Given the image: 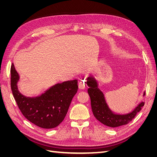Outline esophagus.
<instances>
[{
    "mask_svg": "<svg viewBox=\"0 0 157 157\" xmlns=\"http://www.w3.org/2000/svg\"><path fill=\"white\" fill-rule=\"evenodd\" d=\"M78 87H79V89L80 90H83L85 88V84H84V81H80L79 83H78Z\"/></svg>",
    "mask_w": 157,
    "mask_h": 157,
    "instance_id": "1",
    "label": "esophagus"
}]
</instances>
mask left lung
I'll list each match as a JSON object with an SVG mask.
<instances>
[{"instance_id": "obj_1", "label": "left lung", "mask_w": 157, "mask_h": 157, "mask_svg": "<svg viewBox=\"0 0 157 157\" xmlns=\"http://www.w3.org/2000/svg\"><path fill=\"white\" fill-rule=\"evenodd\" d=\"M86 82V84L89 87L88 92L91 99V106L94 115L98 121L107 126L116 128L128 124L144 105V103L140 101L129 113H118L114 112L108 105L103 92L99 88L97 78L90 76ZM145 95V92H144L143 96Z\"/></svg>"}]
</instances>
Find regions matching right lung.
<instances>
[{
  "instance_id": "obj_1",
  "label": "right lung",
  "mask_w": 157,
  "mask_h": 157,
  "mask_svg": "<svg viewBox=\"0 0 157 157\" xmlns=\"http://www.w3.org/2000/svg\"><path fill=\"white\" fill-rule=\"evenodd\" d=\"M11 88L19 109L28 121L45 129L58 126L63 121L71 101L78 91V80H69L50 86L38 96L28 97L18 89L20 75L11 66Z\"/></svg>"
}]
</instances>
